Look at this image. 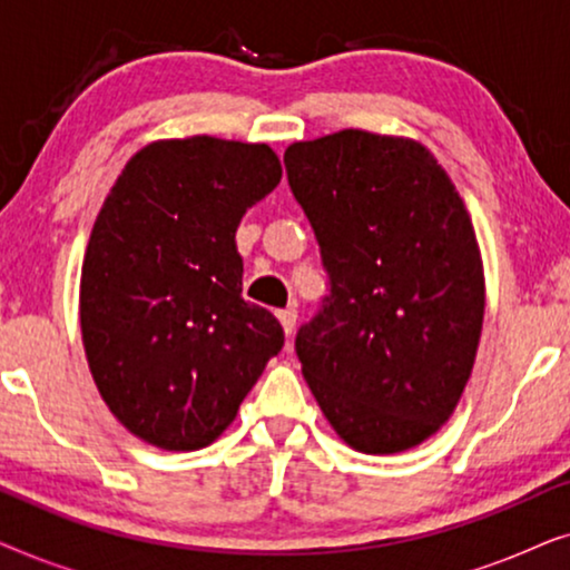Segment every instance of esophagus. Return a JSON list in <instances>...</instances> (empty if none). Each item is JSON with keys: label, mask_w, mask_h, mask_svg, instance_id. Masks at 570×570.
Wrapping results in <instances>:
<instances>
[{"label": "esophagus", "mask_w": 570, "mask_h": 570, "mask_svg": "<svg viewBox=\"0 0 570 570\" xmlns=\"http://www.w3.org/2000/svg\"><path fill=\"white\" fill-rule=\"evenodd\" d=\"M277 316H279V324H283V330H285L287 337H293V332H295V322H298V308H295V306H287V308L279 311Z\"/></svg>", "instance_id": "esophagus-1"}]
</instances>
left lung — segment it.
Segmentation results:
<instances>
[{
	"instance_id": "8db88e82",
	"label": "left lung",
	"mask_w": 570,
	"mask_h": 570,
	"mask_svg": "<svg viewBox=\"0 0 570 570\" xmlns=\"http://www.w3.org/2000/svg\"><path fill=\"white\" fill-rule=\"evenodd\" d=\"M330 293L295 334L340 439L396 454L446 423L478 353L485 277L464 202L420 142L345 129L285 150Z\"/></svg>"
}]
</instances>
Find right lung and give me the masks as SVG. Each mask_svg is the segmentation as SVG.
Here are the masks:
<instances>
[{
	"instance_id": "add662e5",
	"label": "right lung",
	"mask_w": 570,
	"mask_h": 570,
	"mask_svg": "<svg viewBox=\"0 0 570 570\" xmlns=\"http://www.w3.org/2000/svg\"><path fill=\"white\" fill-rule=\"evenodd\" d=\"M279 178L267 145L215 137L147 145L116 178L85 252L80 326L100 396L137 439L205 449L283 350L277 318L240 295L236 248Z\"/></svg>"
}]
</instances>
